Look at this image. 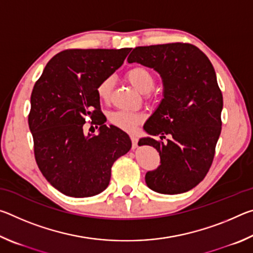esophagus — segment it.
<instances>
[{"label": "esophagus", "instance_id": "esophagus-1", "mask_svg": "<svg viewBox=\"0 0 253 253\" xmlns=\"http://www.w3.org/2000/svg\"><path fill=\"white\" fill-rule=\"evenodd\" d=\"M130 139H131V144H132V148L137 147V144H138V139L135 135H130Z\"/></svg>", "mask_w": 253, "mask_h": 253}]
</instances>
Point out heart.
I'll list each match as a JSON object with an SVG mask.
<instances>
[{"label": "heart", "instance_id": "1", "mask_svg": "<svg viewBox=\"0 0 253 253\" xmlns=\"http://www.w3.org/2000/svg\"><path fill=\"white\" fill-rule=\"evenodd\" d=\"M126 77L129 83L142 93L151 92L155 85V78L152 72L145 67L136 66L127 71ZM114 87L113 77H107L101 80L97 85V96L102 101H108L110 99L111 91ZM109 122L121 129L131 131L143 122V115L127 110H116L109 114Z\"/></svg>", "mask_w": 253, "mask_h": 253}]
</instances>
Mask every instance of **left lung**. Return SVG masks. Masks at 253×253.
Segmentation results:
<instances>
[{"mask_svg": "<svg viewBox=\"0 0 253 253\" xmlns=\"http://www.w3.org/2000/svg\"><path fill=\"white\" fill-rule=\"evenodd\" d=\"M127 61L152 68L163 83V99L144 130L169 139H139L161 157V165L145 175L147 186L161 194L190 191L208 174L221 134L223 97L212 63L195 45L179 42L137 46Z\"/></svg>", "mask_w": 253, "mask_h": 253, "instance_id": "8db88e82", "label": "left lung"}]
</instances>
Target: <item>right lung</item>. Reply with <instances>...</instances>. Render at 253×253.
<instances>
[{"mask_svg": "<svg viewBox=\"0 0 253 253\" xmlns=\"http://www.w3.org/2000/svg\"><path fill=\"white\" fill-rule=\"evenodd\" d=\"M129 51H61L46 63L34 84L29 127L36 161L46 181L65 195L89 198L105 191L111 166L131 147L125 131L105 125L96 92L100 81L123 65ZM88 118L101 125L98 135L84 132Z\"/></svg>", "mask_w": 253, "mask_h": 253, "instance_id": "add662e5", "label": "right lung"}]
</instances>
